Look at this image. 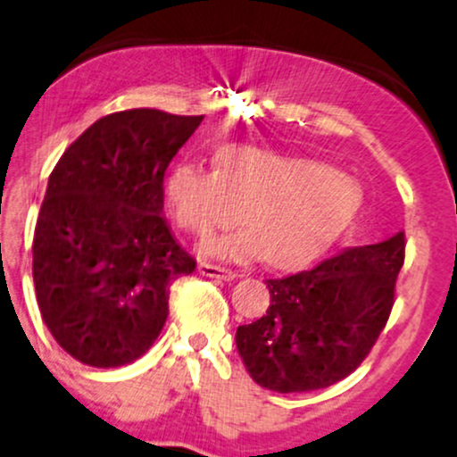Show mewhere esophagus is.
Listing matches in <instances>:
<instances>
[{
	"mask_svg": "<svg viewBox=\"0 0 457 457\" xmlns=\"http://www.w3.org/2000/svg\"><path fill=\"white\" fill-rule=\"evenodd\" d=\"M197 268H200V272L208 278H221V281H232V278L238 277V272L229 270V268H223V266H214V263H208V262H202Z\"/></svg>",
	"mask_w": 457,
	"mask_h": 457,
	"instance_id": "esophagus-1",
	"label": "esophagus"
}]
</instances>
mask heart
I'll list each match as a JSON object with an SVG mask.
<instances>
[{"mask_svg": "<svg viewBox=\"0 0 457 457\" xmlns=\"http://www.w3.org/2000/svg\"><path fill=\"white\" fill-rule=\"evenodd\" d=\"M168 204L176 223L195 236L238 221V234L211 251L245 257L260 249L266 262H298L326 246L355 217L361 189L315 159L281 155L268 148L232 145L217 155V170L183 162L168 176Z\"/></svg>", "mask_w": 457, "mask_h": 457, "instance_id": "obj_1", "label": "heart"}]
</instances>
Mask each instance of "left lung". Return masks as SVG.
Returning <instances> with one entry per match:
<instances>
[{
	"mask_svg": "<svg viewBox=\"0 0 457 457\" xmlns=\"http://www.w3.org/2000/svg\"><path fill=\"white\" fill-rule=\"evenodd\" d=\"M404 232L283 278H268L266 315L236 329V347L257 386L312 392L349 377L386 328Z\"/></svg>",
	"mask_w": 457,
	"mask_h": 457,
	"instance_id": "left-lung-1",
	"label": "left lung"
}]
</instances>
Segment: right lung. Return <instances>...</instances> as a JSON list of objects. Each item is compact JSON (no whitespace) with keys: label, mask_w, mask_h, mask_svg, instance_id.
<instances>
[{"label":"right lung","mask_w":457,"mask_h":457,"mask_svg":"<svg viewBox=\"0 0 457 457\" xmlns=\"http://www.w3.org/2000/svg\"><path fill=\"white\" fill-rule=\"evenodd\" d=\"M204 117L155 108L108 114L65 148L34 232V285L59 347L96 368L145 355L170 285L195 260L170 234L163 176Z\"/></svg>","instance_id":"1"}]
</instances>
